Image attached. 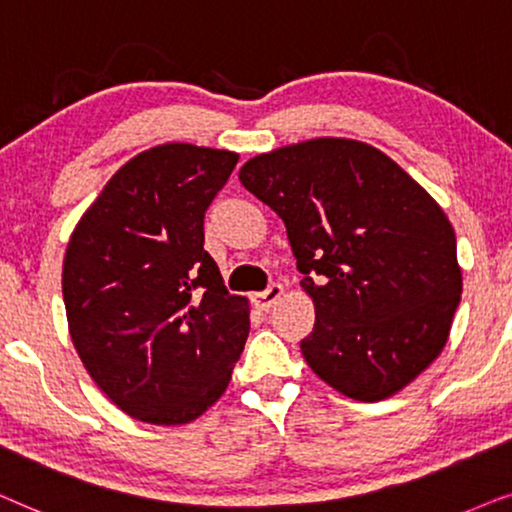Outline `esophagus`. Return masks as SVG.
Returning a JSON list of instances; mask_svg holds the SVG:
<instances>
[{
	"mask_svg": "<svg viewBox=\"0 0 512 512\" xmlns=\"http://www.w3.org/2000/svg\"><path fill=\"white\" fill-rule=\"evenodd\" d=\"M281 297H283V285L274 283V285H269L264 292H255V295H252V306L260 311H269Z\"/></svg>",
	"mask_w": 512,
	"mask_h": 512,
	"instance_id": "esophagus-1",
	"label": "esophagus"
}]
</instances>
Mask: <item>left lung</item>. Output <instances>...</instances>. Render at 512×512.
<instances>
[{
  "mask_svg": "<svg viewBox=\"0 0 512 512\" xmlns=\"http://www.w3.org/2000/svg\"><path fill=\"white\" fill-rule=\"evenodd\" d=\"M241 185L285 224L316 323L302 356L335 391L377 403L445 349L461 302L445 210L377 147L316 138L250 159Z\"/></svg>",
  "mask_w": 512,
  "mask_h": 512,
  "instance_id": "obj_1",
  "label": "left lung"
}]
</instances>
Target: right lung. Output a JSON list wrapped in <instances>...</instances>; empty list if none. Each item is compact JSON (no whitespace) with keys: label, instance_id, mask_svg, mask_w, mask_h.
<instances>
[{"label":"right lung","instance_id":"1","mask_svg":"<svg viewBox=\"0 0 512 512\" xmlns=\"http://www.w3.org/2000/svg\"><path fill=\"white\" fill-rule=\"evenodd\" d=\"M238 161L166 142L124 163L67 243L63 299L74 349L128 417L180 426L227 391L250 332L203 250V217Z\"/></svg>","mask_w":512,"mask_h":512}]
</instances>
